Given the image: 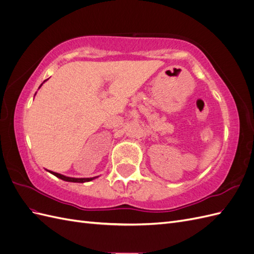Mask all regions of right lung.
<instances>
[{
  "instance_id": "add662e5",
  "label": "right lung",
  "mask_w": 254,
  "mask_h": 254,
  "mask_svg": "<svg viewBox=\"0 0 254 254\" xmlns=\"http://www.w3.org/2000/svg\"><path fill=\"white\" fill-rule=\"evenodd\" d=\"M50 173H51V174H53L54 176L58 177V178L63 179V180H64V181H68V182H78V183H83V182H88V181H91V180L95 179V177H94V178H70V177H65V176L61 175V174H58V173H54V172H50Z\"/></svg>"
}]
</instances>
